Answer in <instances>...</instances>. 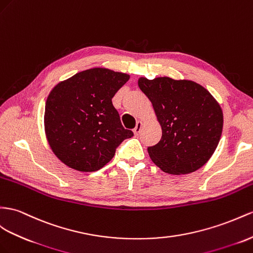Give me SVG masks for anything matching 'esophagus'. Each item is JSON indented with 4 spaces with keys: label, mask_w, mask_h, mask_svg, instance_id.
<instances>
[{
    "label": "esophagus",
    "mask_w": 253,
    "mask_h": 253,
    "mask_svg": "<svg viewBox=\"0 0 253 253\" xmlns=\"http://www.w3.org/2000/svg\"><path fill=\"white\" fill-rule=\"evenodd\" d=\"M142 126H143V123H142L141 121H139L137 123V125H135L134 129H133V133L134 134H139L140 131H141V129H142Z\"/></svg>",
    "instance_id": "1"
}]
</instances>
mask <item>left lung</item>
<instances>
[{"label":"left lung","mask_w":253,"mask_h":253,"mask_svg":"<svg viewBox=\"0 0 253 253\" xmlns=\"http://www.w3.org/2000/svg\"><path fill=\"white\" fill-rule=\"evenodd\" d=\"M138 85L151 100L163 129L160 141L147 148L153 163L173 175L199 170L221 137L223 114L217 100L191 80L141 77Z\"/></svg>","instance_id":"obj_1"}]
</instances>
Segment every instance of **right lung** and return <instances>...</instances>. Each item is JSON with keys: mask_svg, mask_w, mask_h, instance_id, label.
I'll list each match as a JSON object with an SVG mask.
<instances>
[{"mask_svg": "<svg viewBox=\"0 0 253 253\" xmlns=\"http://www.w3.org/2000/svg\"><path fill=\"white\" fill-rule=\"evenodd\" d=\"M128 80L127 74L97 67L52 88L44 108V132L63 164L81 172L97 171L113 158L123 141L132 137L112 103Z\"/></svg>", "mask_w": 253, "mask_h": 253, "instance_id": "right-lung-1", "label": "right lung"}]
</instances>
